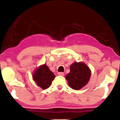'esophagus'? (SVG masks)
Masks as SVG:
<instances>
[{"mask_svg": "<svg viewBox=\"0 0 120 120\" xmlns=\"http://www.w3.org/2000/svg\"><path fill=\"white\" fill-rule=\"evenodd\" d=\"M58 75H59V76H63L64 74L63 72H59V73H58Z\"/></svg>", "mask_w": 120, "mask_h": 120, "instance_id": "1", "label": "esophagus"}]
</instances>
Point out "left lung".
Here are the masks:
<instances>
[{
    "mask_svg": "<svg viewBox=\"0 0 120 120\" xmlns=\"http://www.w3.org/2000/svg\"><path fill=\"white\" fill-rule=\"evenodd\" d=\"M91 70L84 62H74L70 66V72L66 76L69 86L73 89L79 90L89 81Z\"/></svg>",
    "mask_w": 120,
    "mask_h": 120,
    "instance_id": "obj_1",
    "label": "left lung"
}]
</instances>
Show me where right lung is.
I'll return each instance as SVG.
<instances>
[{
	"label": "right lung",
	"mask_w": 120,
	"mask_h": 120,
	"mask_svg": "<svg viewBox=\"0 0 120 120\" xmlns=\"http://www.w3.org/2000/svg\"><path fill=\"white\" fill-rule=\"evenodd\" d=\"M55 78L54 74L49 69L46 64L38 67L32 73L33 80L42 89L49 88Z\"/></svg>",
	"instance_id": "add662e5"
}]
</instances>
